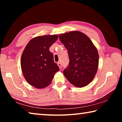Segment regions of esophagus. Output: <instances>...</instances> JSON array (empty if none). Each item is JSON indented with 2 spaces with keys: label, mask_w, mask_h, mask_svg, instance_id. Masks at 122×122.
<instances>
[{
  "label": "esophagus",
  "mask_w": 122,
  "mask_h": 122,
  "mask_svg": "<svg viewBox=\"0 0 122 122\" xmlns=\"http://www.w3.org/2000/svg\"><path fill=\"white\" fill-rule=\"evenodd\" d=\"M57 65H58V66L59 67V68L61 69V68H62V64L60 62H57Z\"/></svg>",
  "instance_id": "1"
}]
</instances>
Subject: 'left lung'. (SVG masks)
<instances>
[{"mask_svg": "<svg viewBox=\"0 0 122 122\" xmlns=\"http://www.w3.org/2000/svg\"><path fill=\"white\" fill-rule=\"evenodd\" d=\"M59 39L67 49L69 58V65L63 71L64 75L76 87L87 86L97 71V49L89 37L79 31L61 34Z\"/></svg>", "mask_w": 122, "mask_h": 122, "instance_id": "left-lung-1", "label": "left lung"}]
</instances>
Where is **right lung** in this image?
<instances>
[{"mask_svg":"<svg viewBox=\"0 0 122 122\" xmlns=\"http://www.w3.org/2000/svg\"><path fill=\"white\" fill-rule=\"evenodd\" d=\"M57 38V35L37 36L29 41L24 49L21 57L22 72L27 82L35 88L47 87L59 71L49 50Z\"/></svg>","mask_w":122,"mask_h":122,"instance_id":"add662e5","label":"right lung"}]
</instances>
